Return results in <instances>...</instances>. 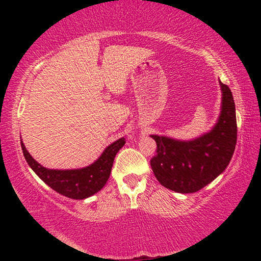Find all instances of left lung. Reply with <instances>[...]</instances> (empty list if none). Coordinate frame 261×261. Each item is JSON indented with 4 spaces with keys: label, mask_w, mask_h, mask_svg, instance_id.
Wrapping results in <instances>:
<instances>
[{
    "label": "left lung",
    "mask_w": 261,
    "mask_h": 261,
    "mask_svg": "<svg viewBox=\"0 0 261 261\" xmlns=\"http://www.w3.org/2000/svg\"><path fill=\"white\" fill-rule=\"evenodd\" d=\"M222 109L208 134L190 141L152 136L156 154L151 167L163 187L179 193L197 192L210 184L230 162L237 141L236 110L230 88L221 83Z\"/></svg>",
    "instance_id": "1"
}]
</instances>
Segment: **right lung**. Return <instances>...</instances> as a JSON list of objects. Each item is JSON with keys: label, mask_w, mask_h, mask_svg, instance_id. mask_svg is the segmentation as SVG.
I'll use <instances>...</instances> for the list:
<instances>
[{"label": "right lung", "mask_w": 261, "mask_h": 261, "mask_svg": "<svg viewBox=\"0 0 261 261\" xmlns=\"http://www.w3.org/2000/svg\"><path fill=\"white\" fill-rule=\"evenodd\" d=\"M124 144L125 138L116 140L105 149L98 160L86 168L73 170H53L39 165L30 155L23 141L20 140L25 160L34 173L56 192L71 199H85L99 192L105 187L112 171L115 155L124 146Z\"/></svg>", "instance_id": "add662e5"}]
</instances>
